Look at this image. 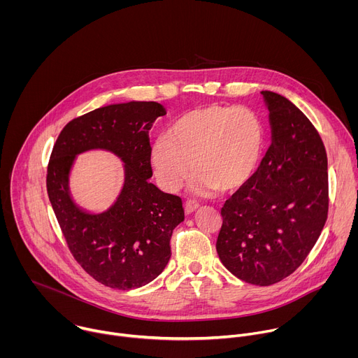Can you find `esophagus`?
<instances>
[{"label": "esophagus", "instance_id": "obj_1", "mask_svg": "<svg viewBox=\"0 0 358 358\" xmlns=\"http://www.w3.org/2000/svg\"><path fill=\"white\" fill-rule=\"evenodd\" d=\"M198 207H199V203H198L195 199H189V201L185 202L184 211H185L187 215H189V214H192L195 210H198Z\"/></svg>", "mask_w": 358, "mask_h": 358}]
</instances>
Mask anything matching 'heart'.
Segmentation results:
<instances>
[{
  "instance_id": "heart-1",
  "label": "heart",
  "mask_w": 358,
  "mask_h": 358,
  "mask_svg": "<svg viewBox=\"0 0 358 358\" xmlns=\"http://www.w3.org/2000/svg\"><path fill=\"white\" fill-rule=\"evenodd\" d=\"M262 117L248 108L220 103L198 106L178 115L167 136L151 147L150 163L160 185L176 191L189 171H196L191 189L199 195L236 191L257 176L266 150Z\"/></svg>"
}]
</instances>
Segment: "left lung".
<instances>
[{"instance_id":"1","label":"left lung","mask_w":358,"mask_h":358,"mask_svg":"<svg viewBox=\"0 0 358 358\" xmlns=\"http://www.w3.org/2000/svg\"><path fill=\"white\" fill-rule=\"evenodd\" d=\"M262 94L272 144L257 176L225 201L217 252L241 280L269 286L292 275L317 242L329 213V174L312 122L286 97Z\"/></svg>"}]
</instances>
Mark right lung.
I'll list each match as a JSON object with an SVG mask.
<instances>
[{"label": "right lung", "mask_w": 358, "mask_h": 358, "mask_svg": "<svg viewBox=\"0 0 358 358\" xmlns=\"http://www.w3.org/2000/svg\"><path fill=\"white\" fill-rule=\"evenodd\" d=\"M166 110L156 101H130L92 110L59 133L46 170V191L62 235L80 268L112 289L130 290L156 279L171 257L170 239L184 220L178 195L160 191L148 178V130ZM90 148L113 150L127 166V180L106 213H82L67 192L76 154Z\"/></svg>", "instance_id": "obj_1"}]
</instances>
